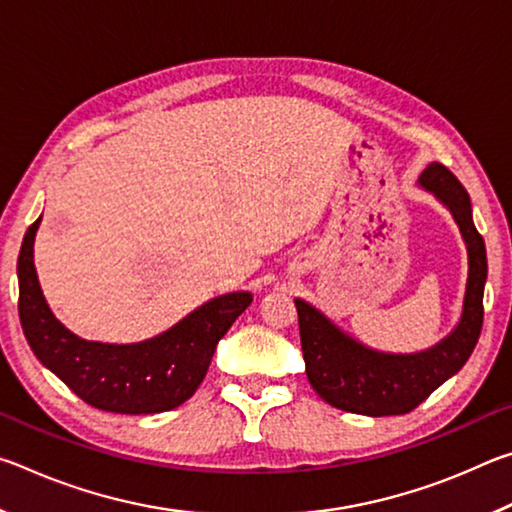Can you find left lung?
I'll list each match as a JSON object with an SVG mask.
<instances>
[{"label":"left lung","instance_id":"8db88e82","mask_svg":"<svg viewBox=\"0 0 512 512\" xmlns=\"http://www.w3.org/2000/svg\"><path fill=\"white\" fill-rule=\"evenodd\" d=\"M418 185L443 203L467 248V284L463 311L445 339L427 350L395 354L368 348L334 325L323 311L296 298L302 357L309 384L327 404L341 411L370 415H402L454 377L470 359L483 325V289L488 257L483 237L472 221L470 194L440 162L420 173Z\"/></svg>","mask_w":512,"mask_h":512}]
</instances>
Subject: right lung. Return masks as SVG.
I'll return each instance as SVG.
<instances>
[{"label":"right lung","instance_id":"add662e5","mask_svg":"<svg viewBox=\"0 0 512 512\" xmlns=\"http://www.w3.org/2000/svg\"><path fill=\"white\" fill-rule=\"evenodd\" d=\"M40 221L42 216L27 230L17 257V309L24 336L42 366L101 411L162 413L187 402L210 368L216 343L253 302L250 291L207 300L167 332L140 343L85 341L60 323L42 296L33 264Z\"/></svg>","mask_w":512,"mask_h":512}]
</instances>
